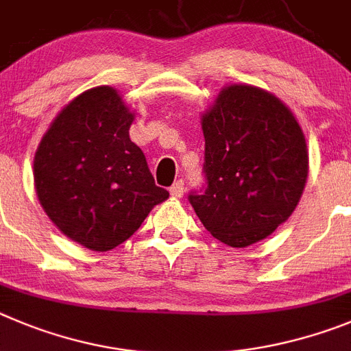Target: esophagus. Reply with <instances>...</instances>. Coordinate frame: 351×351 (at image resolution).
Listing matches in <instances>:
<instances>
[{"label": "esophagus", "mask_w": 351, "mask_h": 351, "mask_svg": "<svg viewBox=\"0 0 351 351\" xmlns=\"http://www.w3.org/2000/svg\"><path fill=\"white\" fill-rule=\"evenodd\" d=\"M185 183L182 182V180H176L175 183H173L171 187H169V194L173 195V197H182L183 195V191H185Z\"/></svg>", "instance_id": "esophagus-1"}]
</instances>
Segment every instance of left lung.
I'll return each mask as SVG.
<instances>
[{
    "label": "left lung",
    "instance_id": "1",
    "mask_svg": "<svg viewBox=\"0 0 351 351\" xmlns=\"http://www.w3.org/2000/svg\"><path fill=\"white\" fill-rule=\"evenodd\" d=\"M204 187L192 208L219 241L245 248L273 234L298 206L308 150L295 117L252 85H230L203 115Z\"/></svg>",
    "mask_w": 351,
    "mask_h": 351
}]
</instances>
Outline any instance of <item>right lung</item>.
Listing matches in <instances>:
<instances>
[{"label":"right lung","instance_id":"add662e5","mask_svg":"<svg viewBox=\"0 0 351 351\" xmlns=\"http://www.w3.org/2000/svg\"><path fill=\"white\" fill-rule=\"evenodd\" d=\"M132 119L112 87L85 90L56 117L34 156L43 210L89 250L124 243L169 195L157 187L145 154L129 138Z\"/></svg>","mask_w":351,"mask_h":351}]
</instances>
